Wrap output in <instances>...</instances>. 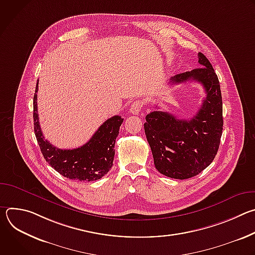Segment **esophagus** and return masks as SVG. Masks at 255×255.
Returning a JSON list of instances; mask_svg holds the SVG:
<instances>
[{
  "label": "esophagus",
  "instance_id": "esophagus-1",
  "mask_svg": "<svg viewBox=\"0 0 255 255\" xmlns=\"http://www.w3.org/2000/svg\"><path fill=\"white\" fill-rule=\"evenodd\" d=\"M143 106H144V103L142 101H140V100L135 101L130 106V113L133 115H138L141 112Z\"/></svg>",
  "mask_w": 255,
  "mask_h": 255
}]
</instances>
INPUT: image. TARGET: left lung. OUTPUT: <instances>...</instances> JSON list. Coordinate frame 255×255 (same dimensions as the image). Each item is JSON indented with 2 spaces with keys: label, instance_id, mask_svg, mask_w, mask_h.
<instances>
[{
  "label": "left lung",
  "instance_id": "8db88e82",
  "mask_svg": "<svg viewBox=\"0 0 255 255\" xmlns=\"http://www.w3.org/2000/svg\"><path fill=\"white\" fill-rule=\"evenodd\" d=\"M202 67L172 77L168 84L198 82L206 97L200 110L190 120H179L167 112L153 111L145 117L144 131L152 151L156 169L177 179L193 177L214 160L223 130V106L220 83L216 72L201 52Z\"/></svg>",
  "mask_w": 255,
  "mask_h": 255
}]
</instances>
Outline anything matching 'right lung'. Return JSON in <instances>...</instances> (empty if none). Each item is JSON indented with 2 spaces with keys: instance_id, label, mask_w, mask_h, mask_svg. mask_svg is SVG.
Masks as SVG:
<instances>
[{
  "instance_id": "obj_1",
  "label": "right lung",
  "mask_w": 255,
  "mask_h": 255,
  "mask_svg": "<svg viewBox=\"0 0 255 255\" xmlns=\"http://www.w3.org/2000/svg\"><path fill=\"white\" fill-rule=\"evenodd\" d=\"M38 82L33 98L34 131L45 160L61 175L79 181L100 179L113 165L115 142L123 123L121 116L105 121L92 138L83 146L75 149H60L48 142L41 131L37 113Z\"/></svg>"
}]
</instances>
